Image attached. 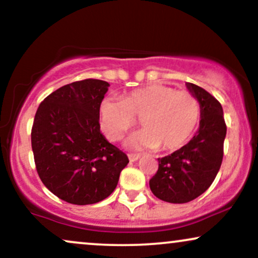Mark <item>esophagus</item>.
<instances>
[{"label": "esophagus", "mask_w": 258, "mask_h": 258, "mask_svg": "<svg viewBox=\"0 0 258 258\" xmlns=\"http://www.w3.org/2000/svg\"><path fill=\"white\" fill-rule=\"evenodd\" d=\"M138 159H139V155H137V154H128V160L131 162L137 161Z\"/></svg>", "instance_id": "obj_1"}]
</instances>
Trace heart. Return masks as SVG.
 I'll list each match as a JSON object with an SVG mask.
<instances>
[{"label": "heart", "instance_id": "obj_1", "mask_svg": "<svg viewBox=\"0 0 258 258\" xmlns=\"http://www.w3.org/2000/svg\"><path fill=\"white\" fill-rule=\"evenodd\" d=\"M200 104L194 94L170 86L153 84L132 91L123 99L105 97L99 104V126L109 141L123 138L139 117L143 126L130 137L131 149L164 152L182 148L200 121Z\"/></svg>", "mask_w": 258, "mask_h": 258}]
</instances>
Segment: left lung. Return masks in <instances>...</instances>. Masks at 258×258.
<instances>
[{
    "label": "left lung",
    "instance_id": "8db88e82",
    "mask_svg": "<svg viewBox=\"0 0 258 258\" xmlns=\"http://www.w3.org/2000/svg\"><path fill=\"white\" fill-rule=\"evenodd\" d=\"M185 86L199 100V128L185 146L158 159L159 170L149 180L153 194L172 204L189 203L209 189L220 171L227 135L220 102L199 86Z\"/></svg>",
    "mask_w": 258,
    "mask_h": 258
}]
</instances>
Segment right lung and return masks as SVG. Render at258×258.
Wrapping results in <instances>:
<instances>
[{
	"mask_svg": "<svg viewBox=\"0 0 258 258\" xmlns=\"http://www.w3.org/2000/svg\"><path fill=\"white\" fill-rule=\"evenodd\" d=\"M109 86L94 79L65 85L44 98L35 115L31 147L38 176L74 205L108 198L128 164L100 132L99 104Z\"/></svg>",
	"mask_w": 258,
	"mask_h": 258,
	"instance_id": "1",
	"label": "right lung"
}]
</instances>
